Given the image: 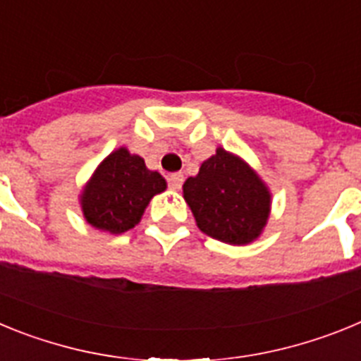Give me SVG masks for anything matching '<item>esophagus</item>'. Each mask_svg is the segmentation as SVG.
I'll return each mask as SVG.
<instances>
[{"mask_svg":"<svg viewBox=\"0 0 361 361\" xmlns=\"http://www.w3.org/2000/svg\"><path fill=\"white\" fill-rule=\"evenodd\" d=\"M183 183H184L183 173H171L170 177H168V186H170L171 190H180V188H183Z\"/></svg>","mask_w":361,"mask_h":361,"instance_id":"obj_1","label":"esophagus"}]
</instances>
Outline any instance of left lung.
Listing matches in <instances>:
<instances>
[{
    "instance_id": "8db88e82",
    "label": "left lung",
    "mask_w": 361,
    "mask_h": 361,
    "mask_svg": "<svg viewBox=\"0 0 361 361\" xmlns=\"http://www.w3.org/2000/svg\"><path fill=\"white\" fill-rule=\"evenodd\" d=\"M183 190L200 231L226 244L253 242L269 216L267 188L250 166L222 148Z\"/></svg>"
}]
</instances>
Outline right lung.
<instances>
[{
	"label": "right lung",
	"mask_w": 361,
	"mask_h": 361,
	"mask_svg": "<svg viewBox=\"0 0 361 361\" xmlns=\"http://www.w3.org/2000/svg\"><path fill=\"white\" fill-rule=\"evenodd\" d=\"M164 190L161 173L148 170L139 155L119 148L104 159L82 191V213L88 224L117 235L132 229L149 199Z\"/></svg>",
	"instance_id": "right-lung-1"
}]
</instances>
